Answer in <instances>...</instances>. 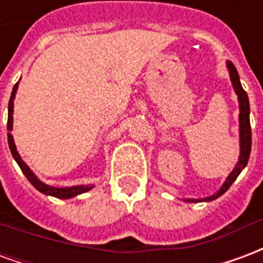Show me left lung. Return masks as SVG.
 Returning a JSON list of instances; mask_svg holds the SVG:
<instances>
[{
    "mask_svg": "<svg viewBox=\"0 0 263 263\" xmlns=\"http://www.w3.org/2000/svg\"><path fill=\"white\" fill-rule=\"evenodd\" d=\"M227 67L230 70V77H231L232 86L234 90L237 92L238 101H239V141H241V155H239V160H238L237 166L234 167V171L231 172V175L227 177L226 183L222 184V187L220 189L218 193H215L211 197L203 198L198 201H211L215 200L217 197H220L221 194H224L230 189L232 183L235 182V179L238 175L242 172V169L247 166L249 159V154H251V143H252V135H251V122H249V100L247 96V91L243 90L239 81V76L235 69V66L232 65L231 62H227ZM186 201H197V200H186Z\"/></svg>",
    "mask_w": 263,
    "mask_h": 263,
    "instance_id": "obj_1",
    "label": "left lung"
}]
</instances>
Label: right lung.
<instances>
[{"label": "right lung", "mask_w": 263, "mask_h": 263, "mask_svg": "<svg viewBox=\"0 0 263 263\" xmlns=\"http://www.w3.org/2000/svg\"><path fill=\"white\" fill-rule=\"evenodd\" d=\"M16 88H18V83L15 84L14 88H12V92H11V98H9V104H8V122H7V129L8 131H12V112H14V97L15 92H16ZM8 145L9 149H11V154L14 156V159L16 160V163L20 165L21 171L24 172V175L26 176V179L32 183L33 187H36V190H39L41 193L43 194H49V196H53V197L58 198H71L77 196V194L86 193L88 190H91L92 186L91 184H87V186H73V187H52V186H48L42 183L39 179H37L32 171L25 165V162L21 159L20 154L16 152V148H15L14 139H12V135L8 132Z\"/></svg>", "instance_id": "add662e5"}]
</instances>
